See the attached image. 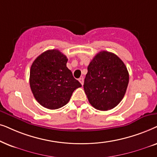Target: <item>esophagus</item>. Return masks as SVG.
Returning <instances> with one entry per match:
<instances>
[{
	"instance_id": "1",
	"label": "esophagus",
	"mask_w": 157,
	"mask_h": 157,
	"mask_svg": "<svg viewBox=\"0 0 157 157\" xmlns=\"http://www.w3.org/2000/svg\"><path fill=\"white\" fill-rule=\"evenodd\" d=\"M79 82H80L81 83V85H83V84H84V78L83 77H80V78H79Z\"/></svg>"
}]
</instances>
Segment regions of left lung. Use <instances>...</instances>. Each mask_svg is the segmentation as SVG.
<instances>
[{
    "label": "left lung",
    "instance_id": "8db88e82",
    "mask_svg": "<svg viewBox=\"0 0 157 157\" xmlns=\"http://www.w3.org/2000/svg\"><path fill=\"white\" fill-rule=\"evenodd\" d=\"M129 75L124 62L111 52L98 53L87 67L84 90L89 103L95 109L108 110L124 98Z\"/></svg>",
    "mask_w": 157,
    "mask_h": 157
}]
</instances>
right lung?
<instances>
[{"instance_id": "right-lung-1", "label": "right lung", "mask_w": 157, "mask_h": 157, "mask_svg": "<svg viewBox=\"0 0 157 157\" xmlns=\"http://www.w3.org/2000/svg\"><path fill=\"white\" fill-rule=\"evenodd\" d=\"M67 60L59 50L52 49L43 52L31 64V90L43 107L50 110L63 107L75 90L82 87L67 67Z\"/></svg>"}]
</instances>
